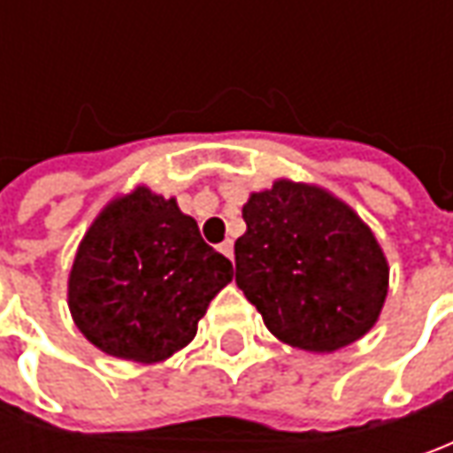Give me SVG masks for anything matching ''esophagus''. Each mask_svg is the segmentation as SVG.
I'll return each mask as SVG.
<instances>
[{
	"label": "esophagus",
	"mask_w": 453,
	"mask_h": 453,
	"mask_svg": "<svg viewBox=\"0 0 453 453\" xmlns=\"http://www.w3.org/2000/svg\"><path fill=\"white\" fill-rule=\"evenodd\" d=\"M219 252L224 254L226 259H234V242H232V239L221 242V244H219Z\"/></svg>",
	"instance_id": "34e87169"
}]
</instances>
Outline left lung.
I'll return each mask as SVG.
<instances>
[{
	"label": "left lung",
	"instance_id": "obj_1",
	"mask_svg": "<svg viewBox=\"0 0 453 453\" xmlns=\"http://www.w3.org/2000/svg\"><path fill=\"white\" fill-rule=\"evenodd\" d=\"M234 244L236 285L272 335L330 353L363 338L380 315L388 265L371 229L327 191L277 181L252 194Z\"/></svg>",
	"mask_w": 453,
	"mask_h": 453
}]
</instances>
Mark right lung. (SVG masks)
I'll return each mask as SVG.
<instances>
[{
  "label": "right lung",
  "mask_w": 453,
  "mask_h": 453,
  "mask_svg": "<svg viewBox=\"0 0 453 453\" xmlns=\"http://www.w3.org/2000/svg\"><path fill=\"white\" fill-rule=\"evenodd\" d=\"M232 274V262L201 239L176 201L135 188L82 239L70 272V312L103 353L156 363L194 340Z\"/></svg>",
  "instance_id": "right-lung-1"
}]
</instances>
